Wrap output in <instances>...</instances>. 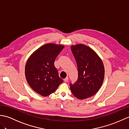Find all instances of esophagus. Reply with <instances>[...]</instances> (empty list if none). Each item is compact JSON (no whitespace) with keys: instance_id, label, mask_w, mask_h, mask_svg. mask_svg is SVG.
I'll return each mask as SVG.
<instances>
[{"instance_id":"obj_1","label":"esophagus","mask_w":129,"mask_h":129,"mask_svg":"<svg viewBox=\"0 0 129 129\" xmlns=\"http://www.w3.org/2000/svg\"><path fill=\"white\" fill-rule=\"evenodd\" d=\"M68 79H69V78H68V77L66 78H65V79H64V82H65V83H67V82H68Z\"/></svg>"}]
</instances>
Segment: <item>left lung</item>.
Returning <instances> with one entry per match:
<instances>
[{
  "mask_svg": "<svg viewBox=\"0 0 129 129\" xmlns=\"http://www.w3.org/2000/svg\"><path fill=\"white\" fill-rule=\"evenodd\" d=\"M78 70V79L70 84L73 94L80 100L94 95L102 85L105 69L100 57L91 48L82 44L71 46Z\"/></svg>",
  "mask_w": 129,
  "mask_h": 129,
  "instance_id": "left-lung-1",
  "label": "left lung"
}]
</instances>
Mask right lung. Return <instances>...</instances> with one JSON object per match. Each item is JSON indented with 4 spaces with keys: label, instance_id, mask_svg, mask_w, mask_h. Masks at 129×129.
Segmentation results:
<instances>
[{
    "label": "right lung",
    "instance_id": "1",
    "mask_svg": "<svg viewBox=\"0 0 129 129\" xmlns=\"http://www.w3.org/2000/svg\"><path fill=\"white\" fill-rule=\"evenodd\" d=\"M64 46L53 43L44 45L33 53L25 67L29 85L38 94L47 96L54 92L63 80L59 78L54 61Z\"/></svg>",
    "mask_w": 129,
    "mask_h": 129
}]
</instances>
